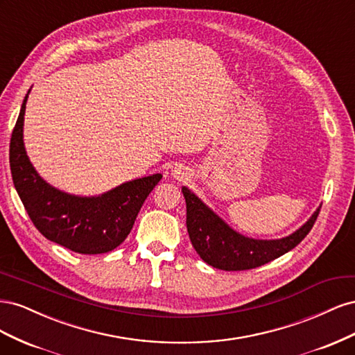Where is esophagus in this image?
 Returning a JSON list of instances; mask_svg holds the SVG:
<instances>
[{
  "label": "esophagus",
  "mask_w": 355,
  "mask_h": 355,
  "mask_svg": "<svg viewBox=\"0 0 355 355\" xmlns=\"http://www.w3.org/2000/svg\"><path fill=\"white\" fill-rule=\"evenodd\" d=\"M173 176L178 178V179H185V178H187V173H185V170L175 168V170H173Z\"/></svg>",
  "instance_id": "esophagus-1"
}]
</instances>
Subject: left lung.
I'll return each mask as SVG.
<instances>
[{
  "mask_svg": "<svg viewBox=\"0 0 355 355\" xmlns=\"http://www.w3.org/2000/svg\"><path fill=\"white\" fill-rule=\"evenodd\" d=\"M187 201L189 240L201 259L223 271H244L271 262L302 241L314 227L321 206L302 227L280 240H254L234 231L194 192L182 188Z\"/></svg>",
  "mask_w": 355,
  "mask_h": 355,
  "instance_id": "1",
  "label": "left lung"
}]
</instances>
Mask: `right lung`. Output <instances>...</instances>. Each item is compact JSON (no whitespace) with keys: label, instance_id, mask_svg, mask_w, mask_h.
<instances>
[{"label":"right lung","instance_id":"add662e5","mask_svg":"<svg viewBox=\"0 0 355 355\" xmlns=\"http://www.w3.org/2000/svg\"><path fill=\"white\" fill-rule=\"evenodd\" d=\"M28 94L10 139V170L32 223L47 240L72 252L99 254L114 250L130 234L142 204L163 176L155 173L125 182L98 197H78L53 188L37 173L25 151Z\"/></svg>","mask_w":355,"mask_h":355}]
</instances>
